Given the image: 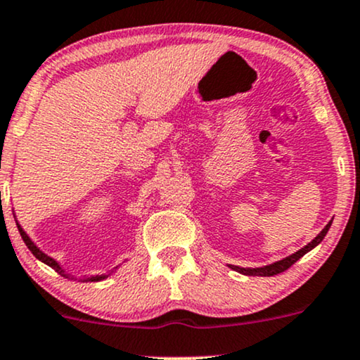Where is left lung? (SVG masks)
Instances as JSON below:
<instances>
[{"mask_svg":"<svg viewBox=\"0 0 360 360\" xmlns=\"http://www.w3.org/2000/svg\"><path fill=\"white\" fill-rule=\"evenodd\" d=\"M330 224H332V221H328L327 226L323 228L322 231H320L319 235L315 236L314 240H311L309 245H305L304 248H300L298 251H295V253L290 255V257L280 259V262H275V263H271V265L259 266V268H241V266H235V265H229V268H233V270H236L238 274L250 275V276H274V275H278V274H281V271L288 270V268L292 266L295 262H298V259L304 257L305 253H309L310 250H314L315 246H317V245L320 243V241H322L323 238H326L327 231H328V229H330Z\"/></svg>","mask_w":360,"mask_h":360,"instance_id":"1","label":"left lung"}]
</instances>
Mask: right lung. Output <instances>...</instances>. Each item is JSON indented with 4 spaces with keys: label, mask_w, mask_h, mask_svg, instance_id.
Returning <instances> with one entry per match:
<instances>
[{
    "label": "right lung",
    "mask_w": 360,
    "mask_h": 360,
    "mask_svg": "<svg viewBox=\"0 0 360 360\" xmlns=\"http://www.w3.org/2000/svg\"><path fill=\"white\" fill-rule=\"evenodd\" d=\"M16 226H18V231H20L21 238H23L25 245L28 246V250L32 251V253L34 255V257H37L38 259H40V262L45 263V265H49V266L53 268V270L58 271L60 275H63V276H67V278H70V275L65 274V270H62V266H60V263L56 262V259H53L51 257H49V255H46V253H43V251H41L40 248H38V246L34 245L32 240H30V236L27 235V231H25V229L20 226V223H18V221H16ZM109 275H110V274H109ZM109 275H95V276H90V278H84V281H101V280H103V278H107V276H109Z\"/></svg>",
    "instance_id": "obj_1"
}]
</instances>
